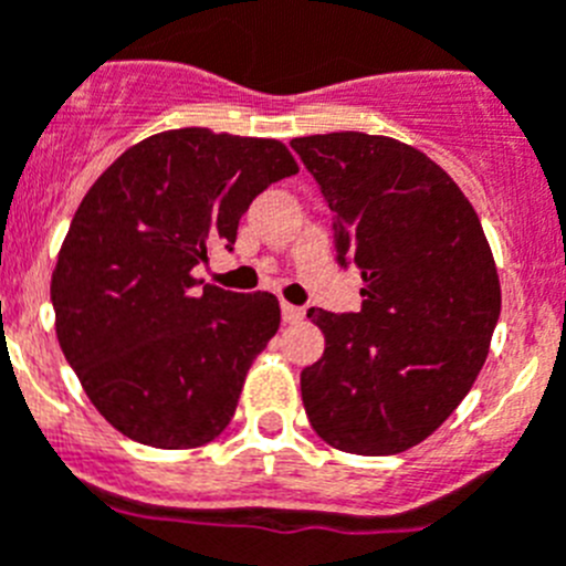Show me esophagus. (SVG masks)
<instances>
[{
    "label": "esophagus",
    "instance_id": "obj_1",
    "mask_svg": "<svg viewBox=\"0 0 566 566\" xmlns=\"http://www.w3.org/2000/svg\"><path fill=\"white\" fill-rule=\"evenodd\" d=\"M283 323H300V319L305 317V311L300 308V305H292V303H283Z\"/></svg>",
    "mask_w": 566,
    "mask_h": 566
}]
</instances>
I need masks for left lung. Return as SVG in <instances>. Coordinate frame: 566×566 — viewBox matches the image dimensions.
I'll list each match as a JSON object with an SVG mask.
<instances>
[{"instance_id": "8db88e82", "label": "left lung", "mask_w": 566, "mask_h": 566, "mask_svg": "<svg viewBox=\"0 0 566 566\" xmlns=\"http://www.w3.org/2000/svg\"><path fill=\"white\" fill-rule=\"evenodd\" d=\"M334 212L361 311L308 308L323 359L300 373L305 415L339 452H407L458 409L489 356L500 274L474 207L427 154L361 132L292 139Z\"/></svg>"}]
</instances>
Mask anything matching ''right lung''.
I'll return each mask as SVG.
<instances>
[{"mask_svg": "<svg viewBox=\"0 0 566 566\" xmlns=\"http://www.w3.org/2000/svg\"><path fill=\"white\" fill-rule=\"evenodd\" d=\"M277 139L174 128L132 145L83 196L50 297L55 334L97 412L154 449L219 438L280 328L274 294L205 286L252 199L297 174Z\"/></svg>", "mask_w": 566, "mask_h": 566, "instance_id": "add662e5", "label": "right lung"}]
</instances>
